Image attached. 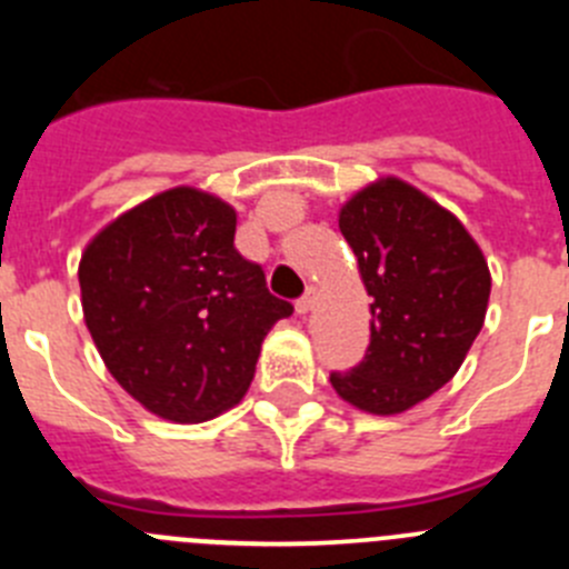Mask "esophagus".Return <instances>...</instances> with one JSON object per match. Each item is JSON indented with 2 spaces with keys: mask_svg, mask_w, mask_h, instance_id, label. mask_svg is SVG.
I'll use <instances>...</instances> for the list:
<instances>
[{
  "mask_svg": "<svg viewBox=\"0 0 569 569\" xmlns=\"http://www.w3.org/2000/svg\"><path fill=\"white\" fill-rule=\"evenodd\" d=\"M316 299H319V296H316V290L310 288L308 293H305L299 301H296V313H299V316H308L310 310L316 308Z\"/></svg>",
  "mask_w": 569,
  "mask_h": 569,
  "instance_id": "esophagus-1",
  "label": "esophagus"
}]
</instances>
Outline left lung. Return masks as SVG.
I'll use <instances>...</instances> for the list:
<instances>
[{"instance_id": "obj_1", "label": "left lung", "mask_w": 569, "mask_h": 569, "mask_svg": "<svg viewBox=\"0 0 569 569\" xmlns=\"http://www.w3.org/2000/svg\"><path fill=\"white\" fill-rule=\"evenodd\" d=\"M339 230L370 296V345L341 401L399 416L459 373L490 301V268L459 216L399 176H381L339 208Z\"/></svg>"}]
</instances>
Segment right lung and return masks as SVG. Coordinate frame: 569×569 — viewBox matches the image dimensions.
I'll return each instance as SVG.
<instances>
[{
	"instance_id": "right-lung-1",
	"label": "right lung",
	"mask_w": 569,
	"mask_h": 569,
	"mask_svg": "<svg viewBox=\"0 0 569 569\" xmlns=\"http://www.w3.org/2000/svg\"><path fill=\"white\" fill-rule=\"evenodd\" d=\"M233 236V204L179 184L116 216L79 259L84 325L108 373L173 425L239 405L261 341L293 313Z\"/></svg>"
}]
</instances>
